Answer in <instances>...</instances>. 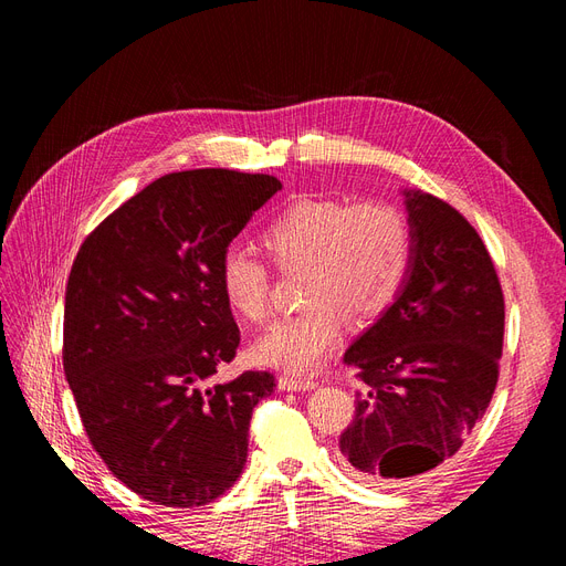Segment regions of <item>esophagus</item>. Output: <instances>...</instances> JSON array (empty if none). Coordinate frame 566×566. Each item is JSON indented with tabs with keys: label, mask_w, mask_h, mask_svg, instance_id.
<instances>
[{
	"label": "esophagus",
	"mask_w": 566,
	"mask_h": 566,
	"mask_svg": "<svg viewBox=\"0 0 566 566\" xmlns=\"http://www.w3.org/2000/svg\"><path fill=\"white\" fill-rule=\"evenodd\" d=\"M318 382L310 378H295V375H281L279 378V389L283 391H310L316 389Z\"/></svg>",
	"instance_id": "1"
}]
</instances>
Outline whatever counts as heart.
<instances>
[{"label": "heart", "mask_w": 566, "mask_h": 566, "mask_svg": "<svg viewBox=\"0 0 566 566\" xmlns=\"http://www.w3.org/2000/svg\"><path fill=\"white\" fill-rule=\"evenodd\" d=\"M260 243L281 271L302 266L306 310L273 323L252 345L256 364L287 373H310L331 354L342 316L361 325L385 314L413 260L408 217L387 202L297 198L266 221ZM217 281L235 316H269L271 273L254 252L227 248Z\"/></svg>", "instance_id": "1"}]
</instances>
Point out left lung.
I'll return each mask as SVG.
<instances>
[{
    "mask_svg": "<svg viewBox=\"0 0 566 566\" xmlns=\"http://www.w3.org/2000/svg\"><path fill=\"white\" fill-rule=\"evenodd\" d=\"M413 260L389 310L354 339L352 474L397 482L441 465L482 420L499 382L505 302L482 238L449 202L403 188Z\"/></svg>",
    "mask_w": 566,
    "mask_h": 566,
    "instance_id": "left-lung-1",
    "label": "left lung"
}]
</instances>
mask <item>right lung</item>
I'll list each match as a JSON object with an SVG mask.
<instances>
[{
    "mask_svg": "<svg viewBox=\"0 0 566 566\" xmlns=\"http://www.w3.org/2000/svg\"><path fill=\"white\" fill-rule=\"evenodd\" d=\"M276 191V177L233 169L165 175L101 221L75 256L65 380L96 453L150 503L208 505L243 472L252 408L276 380L248 370L208 385L241 342L217 269Z\"/></svg>",
    "mask_w": 566,
    "mask_h": 566,
    "instance_id": "obj_1",
    "label": "right lung"
}]
</instances>
